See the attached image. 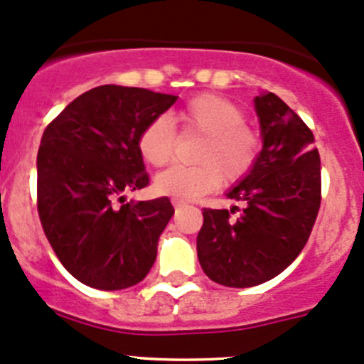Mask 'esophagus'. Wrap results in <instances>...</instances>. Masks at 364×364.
Instances as JSON below:
<instances>
[{
  "label": "esophagus",
  "mask_w": 364,
  "mask_h": 364,
  "mask_svg": "<svg viewBox=\"0 0 364 364\" xmlns=\"http://www.w3.org/2000/svg\"><path fill=\"white\" fill-rule=\"evenodd\" d=\"M172 205H174L176 209L183 208V205H186L185 200H181V198H172Z\"/></svg>",
  "instance_id": "34e87169"
}]
</instances>
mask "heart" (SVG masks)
<instances>
[{
    "label": "heart",
    "mask_w": 364,
    "mask_h": 364,
    "mask_svg": "<svg viewBox=\"0 0 364 364\" xmlns=\"http://www.w3.org/2000/svg\"><path fill=\"white\" fill-rule=\"evenodd\" d=\"M246 112L220 94H200L172 114L183 136H200L195 148V166H172L155 178L162 195L192 200L213 192L221 179L227 185L240 181L255 169L262 139L246 124ZM167 117H155L137 137V150L146 164L162 167L174 156L176 131Z\"/></svg>",
    "instance_id": "obj_1"
}]
</instances>
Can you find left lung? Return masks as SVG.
I'll list each match as a JSON object with an SVG mask.
<instances>
[{
  "instance_id": "1",
  "label": "left lung",
  "mask_w": 364,
  "mask_h": 364,
  "mask_svg": "<svg viewBox=\"0 0 364 364\" xmlns=\"http://www.w3.org/2000/svg\"><path fill=\"white\" fill-rule=\"evenodd\" d=\"M263 148L258 162L227 193L246 204L202 209L197 235L202 270L228 288H250L279 275L307 244L321 205V159L314 134L282 99L256 95Z\"/></svg>"
}]
</instances>
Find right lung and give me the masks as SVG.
Listing matches in <instances>:
<instances>
[{
  "label": "right lung",
  "mask_w": 364,
  "mask_h": 364,
  "mask_svg": "<svg viewBox=\"0 0 364 364\" xmlns=\"http://www.w3.org/2000/svg\"><path fill=\"white\" fill-rule=\"evenodd\" d=\"M176 95L101 85L47 125L38 150V214L64 269L95 289H125L146 277L160 233L174 214L167 197L125 202L148 186L137 137Z\"/></svg>",
  "instance_id": "right-lung-1"
}]
</instances>
